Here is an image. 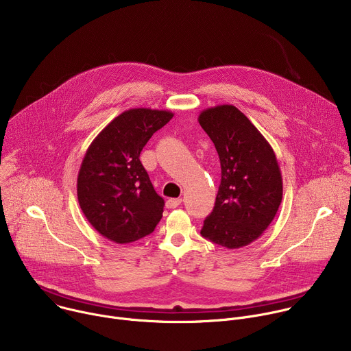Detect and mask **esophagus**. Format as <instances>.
I'll return each mask as SVG.
<instances>
[{
	"label": "esophagus",
	"instance_id": "esophagus-1",
	"mask_svg": "<svg viewBox=\"0 0 351 351\" xmlns=\"http://www.w3.org/2000/svg\"><path fill=\"white\" fill-rule=\"evenodd\" d=\"M182 204V198H169L167 202V208L172 210V208H176Z\"/></svg>",
	"mask_w": 351,
	"mask_h": 351
}]
</instances>
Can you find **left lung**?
<instances>
[{"mask_svg":"<svg viewBox=\"0 0 351 351\" xmlns=\"http://www.w3.org/2000/svg\"><path fill=\"white\" fill-rule=\"evenodd\" d=\"M198 123L213 140L221 161L215 207L202 236L226 248L257 240L282 203L280 168L271 144L233 106L204 110Z\"/></svg>","mask_w":351,"mask_h":351,"instance_id":"1","label":"left lung"}]
</instances>
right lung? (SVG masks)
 <instances>
[{"label":"right lung","instance_id":"obj_1","mask_svg":"<svg viewBox=\"0 0 351 351\" xmlns=\"http://www.w3.org/2000/svg\"><path fill=\"white\" fill-rule=\"evenodd\" d=\"M173 114L132 108L112 119L87 148L77 175L79 206L91 226L118 244L136 241L162 218L160 197L140 162V153Z\"/></svg>","mask_w":351,"mask_h":351}]
</instances>
